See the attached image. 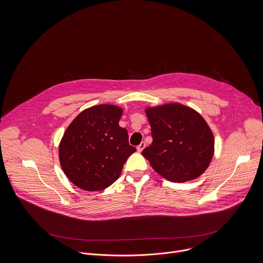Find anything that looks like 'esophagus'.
Listing matches in <instances>:
<instances>
[{
	"label": "esophagus",
	"instance_id": "1",
	"mask_svg": "<svg viewBox=\"0 0 263 263\" xmlns=\"http://www.w3.org/2000/svg\"><path fill=\"white\" fill-rule=\"evenodd\" d=\"M145 146H146V143H145V142H141L139 146L137 147V151H138L139 153H141V152L145 148Z\"/></svg>",
	"mask_w": 263,
	"mask_h": 263
}]
</instances>
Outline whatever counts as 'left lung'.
Listing matches in <instances>:
<instances>
[{
	"mask_svg": "<svg viewBox=\"0 0 263 263\" xmlns=\"http://www.w3.org/2000/svg\"><path fill=\"white\" fill-rule=\"evenodd\" d=\"M145 114L153 142L142 155L154 170L174 183L200 177L214 156V136L203 117L178 102L146 106Z\"/></svg>",
	"mask_w": 263,
	"mask_h": 263,
	"instance_id": "left-lung-1",
	"label": "left lung"
}]
</instances>
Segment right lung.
<instances>
[{"mask_svg":"<svg viewBox=\"0 0 263 263\" xmlns=\"http://www.w3.org/2000/svg\"><path fill=\"white\" fill-rule=\"evenodd\" d=\"M123 108L98 104L85 108L67 127L58 157L67 178L84 191H100L119 179L136 148L119 126Z\"/></svg>","mask_w":263,"mask_h":263,"instance_id":"add662e5","label":"right lung"}]
</instances>
